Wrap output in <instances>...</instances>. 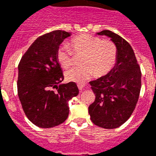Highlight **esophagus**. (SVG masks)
Instances as JSON below:
<instances>
[{"label": "esophagus", "instance_id": "34e87169", "mask_svg": "<svg viewBox=\"0 0 156 156\" xmlns=\"http://www.w3.org/2000/svg\"><path fill=\"white\" fill-rule=\"evenodd\" d=\"M84 87H85V85H84V84H83V83H78V87L80 90H83V88H84Z\"/></svg>", "mask_w": 156, "mask_h": 156}]
</instances>
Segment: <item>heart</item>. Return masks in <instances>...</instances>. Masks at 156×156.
Listing matches in <instances>:
<instances>
[{"mask_svg": "<svg viewBox=\"0 0 156 156\" xmlns=\"http://www.w3.org/2000/svg\"><path fill=\"white\" fill-rule=\"evenodd\" d=\"M70 48L61 45L56 51V60L60 66L67 69L73 65L74 56H81L80 67L66 72L68 81L83 83L91 78H102L107 75L115 66L117 58V49L110 40H102L90 35H80L70 40Z\"/></svg>", "mask_w": 156, "mask_h": 156, "instance_id": "heart-1", "label": "heart"}]
</instances>
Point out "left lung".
I'll use <instances>...</instances> for the list:
<instances>
[{"label":"left lung","mask_w":156,"mask_h":156,"mask_svg":"<svg viewBox=\"0 0 156 156\" xmlns=\"http://www.w3.org/2000/svg\"><path fill=\"white\" fill-rule=\"evenodd\" d=\"M97 35H106L115 44L117 58L107 75L90 82L95 101L88 108L90 120L104 129H116L123 125L133 113L141 90L140 67L130 44L111 30Z\"/></svg>","instance_id":"obj_1"}]
</instances>
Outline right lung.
<instances>
[{"label":"right lung","mask_w":156,"mask_h":156,"mask_svg":"<svg viewBox=\"0 0 156 156\" xmlns=\"http://www.w3.org/2000/svg\"><path fill=\"white\" fill-rule=\"evenodd\" d=\"M71 34L53 30L35 40L18 65V95L27 118L38 127L52 128L69 116L68 102L78 95L75 83L60 84L64 76L56 51Z\"/></svg>","instance_id":"right-lung-1"}]
</instances>
